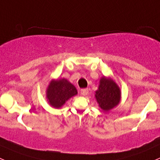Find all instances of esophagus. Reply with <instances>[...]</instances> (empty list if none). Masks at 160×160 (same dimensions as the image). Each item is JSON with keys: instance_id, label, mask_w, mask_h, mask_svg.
Here are the masks:
<instances>
[{"instance_id": "34e87169", "label": "esophagus", "mask_w": 160, "mask_h": 160, "mask_svg": "<svg viewBox=\"0 0 160 160\" xmlns=\"http://www.w3.org/2000/svg\"><path fill=\"white\" fill-rule=\"evenodd\" d=\"M88 92H89V90H88V88H85V89H81V90H80V93H81V94L83 95V96H86V95L88 93Z\"/></svg>"}]
</instances>
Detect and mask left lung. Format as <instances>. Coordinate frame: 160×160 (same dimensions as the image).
<instances>
[{
	"instance_id": "8db88e82",
	"label": "left lung",
	"mask_w": 160,
	"mask_h": 160,
	"mask_svg": "<svg viewBox=\"0 0 160 160\" xmlns=\"http://www.w3.org/2000/svg\"><path fill=\"white\" fill-rule=\"evenodd\" d=\"M95 93V98L99 104V107L104 111H110L120 102V88L111 78L101 77L98 90Z\"/></svg>"
}]
</instances>
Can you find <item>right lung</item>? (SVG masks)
<instances>
[{
    "label": "right lung",
    "mask_w": 160,
    "mask_h": 160,
    "mask_svg": "<svg viewBox=\"0 0 160 160\" xmlns=\"http://www.w3.org/2000/svg\"><path fill=\"white\" fill-rule=\"evenodd\" d=\"M77 94L75 87L67 79L52 80L46 90V98L52 107L59 108L66 101Z\"/></svg>",
    "instance_id": "add662e5"
}]
</instances>
